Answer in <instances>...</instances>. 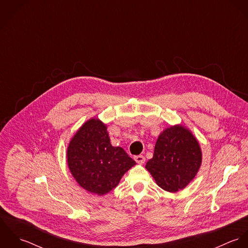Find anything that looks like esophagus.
Returning <instances> with one entry per match:
<instances>
[{
  "label": "esophagus",
  "instance_id": "esophagus-1",
  "mask_svg": "<svg viewBox=\"0 0 248 248\" xmlns=\"http://www.w3.org/2000/svg\"><path fill=\"white\" fill-rule=\"evenodd\" d=\"M134 159L139 163V164H142L145 162V157L143 155H135Z\"/></svg>",
  "mask_w": 248,
  "mask_h": 248
}]
</instances>
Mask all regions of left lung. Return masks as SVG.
I'll list each match as a JSON object with an SVG mask.
<instances>
[{
  "instance_id": "1",
  "label": "left lung",
  "mask_w": 248,
  "mask_h": 248,
  "mask_svg": "<svg viewBox=\"0 0 248 248\" xmlns=\"http://www.w3.org/2000/svg\"><path fill=\"white\" fill-rule=\"evenodd\" d=\"M202 160V154L197 139L184 126L175 125L159 135L154 155L145 168L160 188L175 193L196 177Z\"/></svg>"
}]
</instances>
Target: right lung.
Instances as JSON below:
<instances>
[{"mask_svg":"<svg viewBox=\"0 0 248 248\" xmlns=\"http://www.w3.org/2000/svg\"><path fill=\"white\" fill-rule=\"evenodd\" d=\"M68 166L78 184L88 192L105 195L136 165L121 147L110 144L106 124L98 118L85 122L67 150Z\"/></svg>","mask_w":248,"mask_h":248,"instance_id":"right-lung-1","label":"right lung"}]
</instances>
